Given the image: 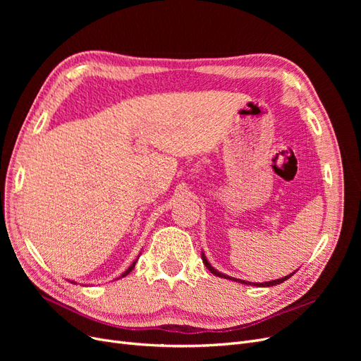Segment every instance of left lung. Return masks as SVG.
<instances>
[{"label":"left lung","instance_id":"8db88e82","mask_svg":"<svg viewBox=\"0 0 361 361\" xmlns=\"http://www.w3.org/2000/svg\"><path fill=\"white\" fill-rule=\"evenodd\" d=\"M202 260H203V264H204V267L209 269L214 276H216V277H221V279H227V280H232V281H236V283H241V285H250V286H257V288H269V286H276V285H280V283H283V281H286L288 279H290L295 272L297 271H293L292 274H289V276H285V277H281V279H277V280H271V281H264V283H253V281H245V280H241V279H235V277H231V276H226V274H223V272H220V271H216L211 264H209V260L206 259V256H204V253L202 251Z\"/></svg>","mask_w":361,"mask_h":361}]
</instances>
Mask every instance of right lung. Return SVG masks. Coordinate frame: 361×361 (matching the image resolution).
<instances>
[{
    "label": "right lung",
    "mask_w": 361,
    "mask_h": 361,
    "mask_svg": "<svg viewBox=\"0 0 361 361\" xmlns=\"http://www.w3.org/2000/svg\"><path fill=\"white\" fill-rule=\"evenodd\" d=\"M140 255H141V253H140ZM140 255H138V257H140ZM138 257H137V259H135V260H134V262H133V264H130V265H129V268H128V269H126V271H125V272H123V274H122V276H120V277H118V279H122V277H125V276H128V274H129V272H130V271H133V269H134V267H135V264H137V260H138ZM72 283H75V281H72ZM75 285H76V283H75Z\"/></svg>",
    "instance_id": "right-lung-1"
}]
</instances>
